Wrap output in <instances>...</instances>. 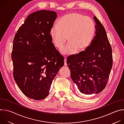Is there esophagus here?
<instances>
[{"label":"esophagus","instance_id":"34e87169","mask_svg":"<svg viewBox=\"0 0 124 124\" xmlns=\"http://www.w3.org/2000/svg\"><path fill=\"white\" fill-rule=\"evenodd\" d=\"M64 65H65V66H67V62H66V58H64Z\"/></svg>","mask_w":124,"mask_h":124}]
</instances>
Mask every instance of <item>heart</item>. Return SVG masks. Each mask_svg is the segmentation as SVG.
I'll list each match as a JSON object with an SVG mask.
<instances>
[{
    "instance_id": "b5f03b06",
    "label": "heart",
    "mask_w": 124,
    "mask_h": 124,
    "mask_svg": "<svg viewBox=\"0 0 124 124\" xmlns=\"http://www.w3.org/2000/svg\"><path fill=\"white\" fill-rule=\"evenodd\" d=\"M96 31L91 17L79 13H70L61 17L56 26H53L50 36L54 46L61 48L68 39L69 43L60 50L63 55L74 56L85 51L92 44Z\"/></svg>"
}]
</instances>
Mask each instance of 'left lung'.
<instances>
[{
    "instance_id": "obj_1",
    "label": "left lung",
    "mask_w": 124,
    "mask_h": 124,
    "mask_svg": "<svg viewBox=\"0 0 124 124\" xmlns=\"http://www.w3.org/2000/svg\"><path fill=\"white\" fill-rule=\"evenodd\" d=\"M94 20L96 31L91 46L67 59L70 77L84 95L101 92L107 84L112 67V48L107 32L96 16Z\"/></svg>"
}]
</instances>
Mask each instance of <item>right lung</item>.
I'll use <instances>...</instances> for the list:
<instances>
[{"label": "right lung", "instance_id": "add662e5", "mask_svg": "<svg viewBox=\"0 0 124 124\" xmlns=\"http://www.w3.org/2000/svg\"><path fill=\"white\" fill-rule=\"evenodd\" d=\"M56 13L40 10L29 15L17 31L13 41V76L27 97L46 98L53 79L64 65V58L52 43L50 31Z\"/></svg>", "mask_w": 124, "mask_h": 124}]
</instances>
